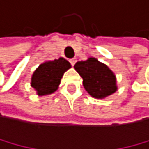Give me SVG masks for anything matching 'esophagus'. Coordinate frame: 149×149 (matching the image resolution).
Returning a JSON list of instances; mask_svg holds the SVG:
<instances>
[{
    "label": "esophagus",
    "instance_id": "34e87169",
    "mask_svg": "<svg viewBox=\"0 0 149 149\" xmlns=\"http://www.w3.org/2000/svg\"><path fill=\"white\" fill-rule=\"evenodd\" d=\"M75 62H76V58H72V60H70V63H71V64L73 65V66L75 64Z\"/></svg>",
    "mask_w": 149,
    "mask_h": 149
}]
</instances>
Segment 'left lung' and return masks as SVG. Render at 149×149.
I'll list each match as a JSON object with an SVG mask.
<instances>
[{
    "instance_id": "obj_1",
    "label": "left lung",
    "mask_w": 149,
    "mask_h": 149,
    "mask_svg": "<svg viewBox=\"0 0 149 149\" xmlns=\"http://www.w3.org/2000/svg\"><path fill=\"white\" fill-rule=\"evenodd\" d=\"M74 67L83 78V86L91 97L104 99L117 91L115 74L97 58L77 61Z\"/></svg>"
}]
</instances>
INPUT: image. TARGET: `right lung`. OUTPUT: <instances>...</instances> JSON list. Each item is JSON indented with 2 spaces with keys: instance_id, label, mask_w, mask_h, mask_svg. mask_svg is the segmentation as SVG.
Returning a JSON list of instances; mask_svg holds the SVG:
<instances>
[{
  "instance_id": "add662e5",
  "label": "right lung",
  "mask_w": 149,
  "mask_h": 149,
  "mask_svg": "<svg viewBox=\"0 0 149 149\" xmlns=\"http://www.w3.org/2000/svg\"><path fill=\"white\" fill-rule=\"evenodd\" d=\"M70 68V62L63 58L45 61L33 72L31 86L39 96L51 94L58 89L63 74Z\"/></svg>"
}]
</instances>
